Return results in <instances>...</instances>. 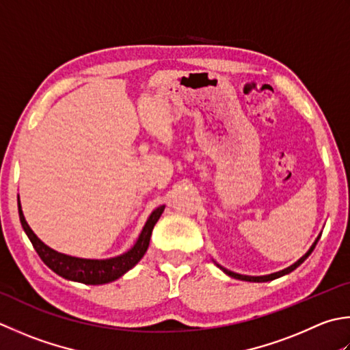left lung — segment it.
<instances>
[{
    "mask_svg": "<svg viewBox=\"0 0 350 350\" xmlns=\"http://www.w3.org/2000/svg\"><path fill=\"white\" fill-rule=\"evenodd\" d=\"M320 237H321V234L317 237V239L316 241H314V244L311 245V249L308 250L305 255L299 259L297 262H294L293 265H290V267H286V269H284V270H280V271H276V273H271V275H265V276H245V275H238V273H234V271H230V270H228V269H224V267H221L220 264H217V267H220V269L226 273V275L228 276H230V278H235V279H239V280H247V282H269V280H273V279H278V278H280V276H285V275H288V273H291L293 270H296L297 267L302 264L305 259L311 255L312 253V250H314V247H316V244L319 243V239H320Z\"/></svg>",
    "mask_w": 350,
    "mask_h": 350,
    "instance_id": "8db88e82",
    "label": "left lung"
}]
</instances>
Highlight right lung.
Segmentation results:
<instances>
[{"label": "right lung", "instance_id": "1", "mask_svg": "<svg viewBox=\"0 0 350 350\" xmlns=\"http://www.w3.org/2000/svg\"><path fill=\"white\" fill-rule=\"evenodd\" d=\"M165 206L156 208L152 214H150L147 223L144 224L141 234L136 239L132 249H129L126 253H122L120 256L109 258V259H85V258H75L70 255H64L48 247L40 239L36 237V234L30 229V226L27 224L25 217L23 214V208H21L19 196H18V211H19V220L23 224V229L29 237V239L33 244L34 250L38 252V255L42 259L46 267L57 273L59 276L65 278L68 280H74V282H81L86 285H101L113 282L118 278H121L124 273H127L130 269L141 261V258L146 255L150 244V237L154 224L159 220Z\"/></svg>", "mask_w": 350, "mask_h": 350}]
</instances>
